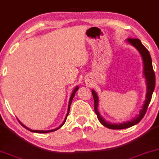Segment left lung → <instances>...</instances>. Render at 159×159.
<instances>
[{
    "label": "left lung",
    "mask_w": 159,
    "mask_h": 159,
    "mask_svg": "<svg viewBox=\"0 0 159 159\" xmlns=\"http://www.w3.org/2000/svg\"><path fill=\"white\" fill-rule=\"evenodd\" d=\"M126 41H127V43H130L131 45H132L134 47L137 48V51L139 52V54H140L142 58H143V74L145 78L146 85H147V92H146L145 103L143 104V106L142 107V109L139 111V114L136 118L132 119L131 121L124 122L122 124H111V123L107 122L100 116V113H99L98 110H97L99 103L98 96H97L96 92H94V90H92L94 101V111L97 114V118H98L99 122L103 126H106L108 129H123L131 127V126L138 124L143 119L144 116L145 115L148 107L150 102L151 100L152 95H153V92L156 85V76L153 69V65H152L151 57L148 50L143 45L141 41L137 39H127Z\"/></svg>",
    "instance_id": "8db88e82"
}]
</instances>
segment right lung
Masks as SVG:
<instances>
[{"label": "right lung", "mask_w": 159, "mask_h": 159, "mask_svg": "<svg viewBox=\"0 0 159 159\" xmlns=\"http://www.w3.org/2000/svg\"><path fill=\"white\" fill-rule=\"evenodd\" d=\"M78 86H76V87L75 88V89L73 90V93H72L71 94V96H70V100H69V103H68V108H67V115H66V117H65V120H64V121H63V123L62 124H61V125L59 126V127H57V128H56V129H52V130H47V131H43V130H32V129H29V128H27V127H26V126H25L24 124H22V123H21L20 121V123L21 124H22V125L24 126L25 128H26L27 130H29V131H30V132H36V133H48V132H54V131H56V130H57V129H59L60 128H61L62 127V126L64 125V124L65 123V121H66V119H67V116H68V114H69V112H70V105H71V102H72V101H73V97H74V96H75V94L76 93V92H77L78 91Z\"/></svg>", "instance_id": "obj_1"}]
</instances>
